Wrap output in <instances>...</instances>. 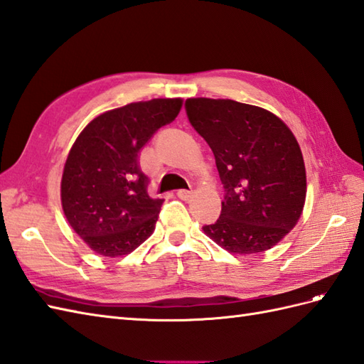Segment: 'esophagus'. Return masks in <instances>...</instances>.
Returning a JSON list of instances; mask_svg holds the SVG:
<instances>
[{"label":"esophagus","mask_w":364,"mask_h":364,"mask_svg":"<svg viewBox=\"0 0 364 364\" xmlns=\"http://www.w3.org/2000/svg\"><path fill=\"white\" fill-rule=\"evenodd\" d=\"M191 196H193L191 190H179V191H177V198L182 199V200H190Z\"/></svg>","instance_id":"obj_1"}]
</instances>
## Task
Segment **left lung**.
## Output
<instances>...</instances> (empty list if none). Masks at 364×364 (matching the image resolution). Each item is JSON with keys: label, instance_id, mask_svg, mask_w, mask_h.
Returning a JSON list of instances; mask_svg holds the SVG:
<instances>
[{"label": "left lung", "instance_id": "left-lung-1", "mask_svg": "<svg viewBox=\"0 0 364 364\" xmlns=\"http://www.w3.org/2000/svg\"><path fill=\"white\" fill-rule=\"evenodd\" d=\"M188 120L216 159L225 196L203 233L233 255L261 253L296 225L306 202L298 140L278 115L230 99H187Z\"/></svg>", "mask_w": 364, "mask_h": 364}]
</instances>
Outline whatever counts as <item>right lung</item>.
Here are the masks:
<instances>
[{
  "instance_id": "1",
  "label": "right lung",
  "mask_w": 364,
  "mask_h": 364,
  "mask_svg": "<svg viewBox=\"0 0 364 364\" xmlns=\"http://www.w3.org/2000/svg\"><path fill=\"white\" fill-rule=\"evenodd\" d=\"M182 102L153 99L106 111L70 146L61 176V207L69 225L97 255H128L153 235L164 199L149 198L139 151L177 117Z\"/></svg>"
}]
</instances>
